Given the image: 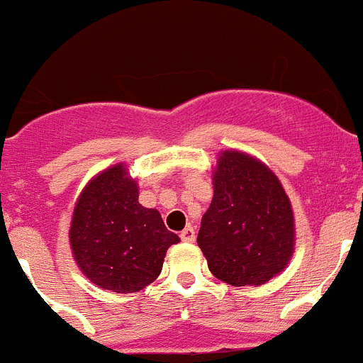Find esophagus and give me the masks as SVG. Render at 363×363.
Masks as SVG:
<instances>
[{"label": "esophagus", "instance_id": "obj_1", "mask_svg": "<svg viewBox=\"0 0 363 363\" xmlns=\"http://www.w3.org/2000/svg\"><path fill=\"white\" fill-rule=\"evenodd\" d=\"M179 238L187 243H192L194 240H196V233H194V229H192V227H185V229L182 230V234H179Z\"/></svg>", "mask_w": 363, "mask_h": 363}]
</instances>
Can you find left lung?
<instances>
[{"mask_svg": "<svg viewBox=\"0 0 363 363\" xmlns=\"http://www.w3.org/2000/svg\"><path fill=\"white\" fill-rule=\"evenodd\" d=\"M198 245L225 284L262 285L293 256L294 218L280 179L249 154L225 150L214 171V196Z\"/></svg>", "mask_w": 363, "mask_h": 363, "instance_id": "1", "label": "left lung"}]
</instances>
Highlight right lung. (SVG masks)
<instances>
[{"instance_id": "obj_1", "label": "right lung", "mask_w": 363, "mask_h": 363, "mask_svg": "<svg viewBox=\"0 0 363 363\" xmlns=\"http://www.w3.org/2000/svg\"><path fill=\"white\" fill-rule=\"evenodd\" d=\"M69 236L83 274L112 293H138L152 284L167 249L179 242L158 211L138 201L136 182L121 163L83 189Z\"/></svg>"}]
</instances>
